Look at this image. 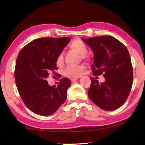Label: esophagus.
Listing matches in <instances>:
<instances>
[{
  "label": "esophagus",
  "instance_id": "obj_1",
  "mask_svg": "<svg viewBox=\"0 0 145 145\" xmlns=\"http://www.w3.org/2000/svg\"><path fill=\"white\" fill-rule=\"evenodd\" d=\"M79 78V77H75V78H72L71 79V82H74V81H76V80H78V79Z\"/></svg>",
  "mask_w": 145,
  "mask_h": 145
}]
</instances>
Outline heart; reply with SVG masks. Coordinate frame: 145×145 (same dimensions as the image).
<instances>
[{"label": "heart", "mask_w": 145, "mask_h": 145, "mask_svg": "<svg viewBox=\"0 0 145 145\" xmlns=\"http://www.w3.org/2000/svg\"><path fill=\"white\" fill-rule=\"evenodd\" d=\"M71 49L76 51L80 53L82 59H86V53L88 51L86 45L80 40H75L70 45ZM64 63V54L63 53H59L56 59V64L58 66H61ZM85 66L84 65H77V66H67L63 71V74L67 77H78L84 72Z\"/></svg>", "instance_id": "1"}]
</instances>
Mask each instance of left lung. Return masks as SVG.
I'll list each match as a JSON object with an SVG mask.
<instances>
[{
    "mask_svg": "<svg viewBox=\"0 0 145 145\" xmlns=\"http://www.w3.org/2000/svg\"><path fill=\"white\" fill-rule=\"evenodd\" d=\"M82 40L94 52L93 75L103 74L106 78L104 82L99 83L94 77H90L89 98L102 110H117L125 102L133 82V66L127 49L110 35Z\"/></svg>",
    "mask_w": 145,
    "mask_h": 145,
    "instance_id": "1",
    "label": "left lung"
}]
</instances>
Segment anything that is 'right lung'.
Instances as JSON below:
<instances>
[{"instance_id": "add662e5", "label": "right lung", "mask_w": 145, "mask_h": 145, "mask_svg": "<svg viewBox=\"0 0 145 145\" xmlns=\"http://www.w3.org/2000/svg\"><path fill=\"white\" fill-rule=\"evenodd\" d=\"M70 40L68 37H41L20 51L14 71L16 84L24 104L35 114L50 116L66 100L71 80L62 78L55 87L49 86L46 78L51 72L56 74L57 57Z\"/></svg>"}]
</instances>
